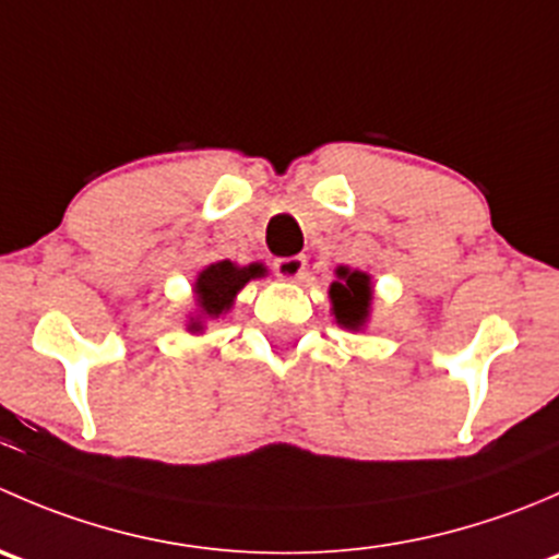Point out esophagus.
I'll use <instances>...</instances> for the list:
<instances>
[{"mask_svg":"<svg viewBox=\"0 0 559 559\" xmlns=\"http://www.w3.org/2000/svg\"><path fill=\"white\" fill-rule=\"evenodd\" d=\"M275 275H278L281 281H289V284H295V281L302 278V273H306V257H281L275 259Z\"/></svg>","mask_w":559,"mask_h":559,"instance_id":"1","label":"esophagus"}]
</instances>
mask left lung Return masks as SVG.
Returning <instances> with one entry per match:
<instances>
[{"instance_id": "8db88e82", "label": "left lung", "mask_w": 559, "mask_h": 559, "mask_svg": "<svg viewBox=\"0 0 559 559\" xmlns=\"http://www.w3.org/2000/svg\"><path fill=\"white\" fill-rule=\"evenodd\" d=\"M330 284V306L337 326L348 332H362L373 311V278L365 270L337 267Z\"/></svg>"}]
</instances>
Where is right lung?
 <instances>
[{
  "label": "right lung",
  "mask_w": 559,
  "mask_h": 559,
  "mask_svg": "<svg viewBox=\"0 0 559 559\" xmlns=\"http://www.w3.org/2000/svg\"><path fill=\"white\" fill-rule=\"evenodd\" d=\"M267 273L264 264L253 262L240 267L238 262H211L197 273L194 284H191V297H194V308L186 316V332L191 335H202L207 326V321L224 319L235 306V297L240 295V289L253 278H262Z\"/></svg>",
  "instance_id": "1"
}]
</instances>
